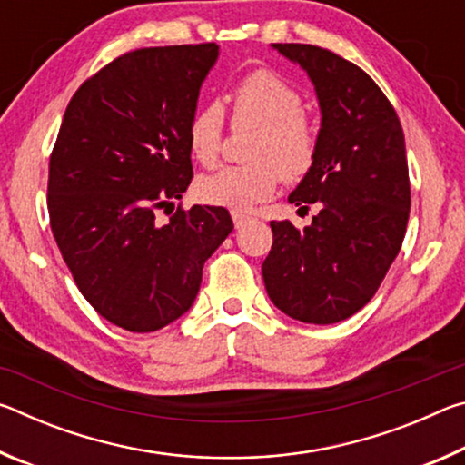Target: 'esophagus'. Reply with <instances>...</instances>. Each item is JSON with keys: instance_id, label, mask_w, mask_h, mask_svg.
<instances>
[{"instance_id": "1", "label": "esophagus", "mask_w": 465, "mask_h": 465, "mask_svg": "<svg viewBox=\"0 0 465 465\" xmlns=\"http://www.w3.org/2000/svg\"><path fill=\"white\" fill-rule=\"evenodd\" d=\"M232 219H233L235 230H240V227H243V225L252 222V217H250V215H246V213H240V211H233V213H232Z\"/></svg>"}]
</instances>
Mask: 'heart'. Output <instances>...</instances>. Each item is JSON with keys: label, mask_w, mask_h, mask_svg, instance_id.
<instances>
[{"label": "heart", "mask_w": 465, "mask_h": 465, "mask_svg": "<svg viewBox=\"0 0 465 465\" xmlns=\"http://www.w3.org/2000/svg\"><path fill=\"white\" fill-rule=\"evenodd\" d=\"M235 127H256L242 166H225L203 176L196 191L204 203L250 211L277 193L281 180L299 183L318 157V127L303 113V98L271 69L243 75L230 94ZM186 143L196 162L213 168L223 145V113L217 104L196 110L186 127Z\"/></svg>", "instance_id": "obj_1"}]
</instances>
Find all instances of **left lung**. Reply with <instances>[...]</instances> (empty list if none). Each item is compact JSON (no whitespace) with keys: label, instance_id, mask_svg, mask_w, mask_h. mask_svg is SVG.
<instances>
[{"label":"left lung","instance_id":"left-lung-1","mask_svg":"<svg viewBox=\"0 0 465 465\" xmlns=\"http://www.w3.org/2000/svg\"><path fill=\"white\" fill-rule=\"evenodd\" d=\"M272 46L308 72L320 100L316 163L289 194L299 211L318 203L320 213L303 230L271 222L264 287L289 318L336 324L369 303L404 242V131L391 102L355 63L313 45Z\"/></svg>","mask_w":465,"mask_h":465}]
</instances>
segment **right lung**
Returning a JSON list of instances; mask_svg holds the SVG:
<instances>
[{"label": "right lung", "mask_w": 465, "mask_h": 465, "mask_svg": "<svg viewBox=\"0 0 465 465\" xmlns=\"http://www.w3.org/2000/svg\"><path fill=\"white\" fill-rule=\"evenodd\" d=\"M217 54L215 43L121 54L74 94L54 141V242L92 308L129 332L191 310L204 261L233 230L223 207H176L193 180L186 127Z\"/></svg>", "instance_id": "right-lung-1"}]
</instances>
